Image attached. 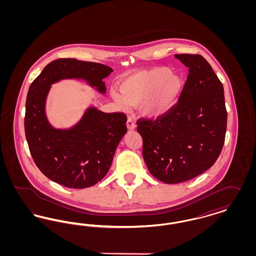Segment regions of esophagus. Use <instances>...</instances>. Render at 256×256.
Wrapping results in <instances>:
<instances>
[{
    "instance_id": "34e87169",
    "label": "esophagus",
    "mask_w": 256,
    "mask_h": 256,
    "mask_svg": "<svg viewBox=\"0 0 256 256\" xmlns=\"http://www.w3.org/2000/svg\"><path fill=\"white\" fill-rule=\"evenodd\" d=\"M126 126L128 130H134L136 128V124L134 122V119L128 117V121H126Z\"/></svg>"
}]
</instances>
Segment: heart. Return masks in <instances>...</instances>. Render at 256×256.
Returning a JSON list of instances; mask_svg holds the SVG:
<instances>
[{
	"label": "heart",
	"mask_w": 256,
	"mask_h": 256,
	"mask_svg": "<svg viewBox=\"0 0 256 256\" xmlns=\"http://www.w3.org/2000/svg\"><path fill=\"white\" fill-rule=\"evenodd\" d=\"M182 87V80L178 74L172 73L167 67H158L124 80L120 84L121 94L113 92V98L124 108L140 104L145 115L158 117L172 108Z\"/></svg>",
	"instance_id": "b5f03b06"
}]
</instances>
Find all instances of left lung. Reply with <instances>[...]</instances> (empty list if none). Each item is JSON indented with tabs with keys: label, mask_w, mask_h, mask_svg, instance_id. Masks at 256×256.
<instances>
[{
	"label": "left lung",
	"mask_w": 256,
	"mask_h": 256,
	"mask_svg": "<svg viewBox=\"0 0 256 256\" xmlns=\"http://www.w3.org/2000/svg\"><path fill=\"white\" fill-rule=\"evenodd\" d=\"M174 56L189 68L178 104L156 119H138L150 172L169 184L190 180L214 165L224 143V86L200 54Z\"/></svg>",
	"instance_id": "obj_1"
}]
</instances>
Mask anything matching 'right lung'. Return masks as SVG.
Segmentation results:
<instances>
[{
  "instance_id": "1",
  "label": "right lung",
  "mask_w": 256,
  "mask_h": 256,
  "mask_svg": "<svg viewBox=\"0 0 256 256\" xmlns=\"http://www.w3.org/2000/svg\"><path fill=\"white\" fill-rule=\"evenodd\" d=\"M112 72L108 66L96 62L60 58L49 63L30 86L24 134L34 163L50 180L74 189L100 182L128 130L126 114L104 113L96 108H89L69 130L54 128L45 113L50 86L64 78H82L104 94L102 78Z\"/></svg>"
}]
</instances>
